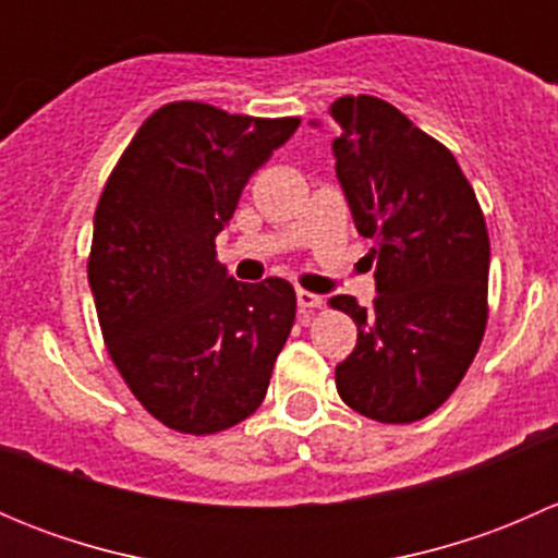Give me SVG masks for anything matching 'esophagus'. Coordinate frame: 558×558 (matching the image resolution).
Here are the masks:
<instances>
[{"mask_svg": "<svg viewBox=\"0 0 558 558\" xmlns=\"http://www.w3.org/2000/svg\"><path fill=\"white\" fill-rule=\"evenodd\" d=\"M296 305H300L302 311H313V307L324 305V296L311 294V291H305V289H296Z\"/></svg>", "mask_w": 558, "mask_h": 558, "instance_id": "1", "label": "esophagus"}]
</instances>
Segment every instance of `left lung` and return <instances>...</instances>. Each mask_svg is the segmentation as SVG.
Here are the masks:
<instances>
[{"label": "left lung", "instance_id": "obj_1", "mask_svg": "<svg viewBox=\"0 0 558 558\" xmlns=\"http://www.w3.org/2000/svg\"><path fill=\"white\" fill-rule=\"evenodd\" d=\"M335 172L353 223L375 240V296L329 305L356 320V348L337 364L342 402L380 424L435 413L470 369L486 331L488 247L475 191L453 154L378 97L329 107ZM320 126L318 121H311Z\"/></svg>", "mask_w": 558, "mask_h": 558}]
</instances>
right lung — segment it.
<instances>
[{
	"label": "right lung",
	"instance_id": "1",
	"mask_svg": "<svg viewBox=\"0 0 558 558\" xmlns=\"http://www.w3.org/2000/svg\"><path fill=\"white\" fill-rule=\"evenodd\" d=\"M296 126L300 118L165 105L99 196L88 286L102 337L140 404L170 429L213 435L264 402L294 326V286L234 280L216 238Z\"/></svg>",
	"mask_w": 558,
	"mask_h": 558
}]
</instances>
